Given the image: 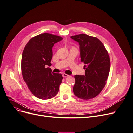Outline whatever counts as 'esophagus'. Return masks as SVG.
I'll return each mask as SVG.
<instances>
[{
    "label": "esophagus",
    "mask_w": 133,
    "mask_h": 133,
    "mask_svg": "<svg viewBox=\"0 0 133 133\" xmlns=\"http://www.w3.org/2000/svg\"><path fill=\"white\" fill-rule=\"evenodd\" d=\"M62 76H63L64 78H66V77H69V75H67V74H63Z\"/></svg>",
    "instance_id": "1"
}]
</instances>
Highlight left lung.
<instances>
[{"mask_svg": "<svg viewBox=\"0 0 133 133\" xmlns=\"http://www.w3.org/2000/svg\"><path fill=\"white\" fill-rule=\"evenodd\" d=\"M71 38L80 45L81 61L85 65V76L75 75L74 94L88 100L97 96L106 85L110 69V59L104 45L96 37L79 34Z\"/></svg>", "mask_w": 133, "mask_h": 133, "instance_id": "obj_1", "label": "left lung"}]
</instances>
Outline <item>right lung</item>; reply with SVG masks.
Instances as JSON below:
<instances>
[{
    "mask_svg": "<svg viewBox=\"0 0 133 133\" xmlns=\"http://www.w3.org/2000/svg\"><path fill=\"white\" fill-rule=\"evenodd\" d=\"M63 38L48 33L38 35L30 39L22 55L21 70L23 80L32 94L42 99H49L58 93L62 75L55 74L52 65V47Z\"/></svg>",
    "mask_w": 133,
    "mask_h": 133,
    "instance_id": "add662e5",
    "label": "right lung"
}]
</instances>
